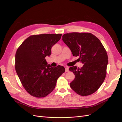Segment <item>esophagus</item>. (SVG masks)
Listing matches in <instances>:
<instances>
[{
  "label": "esophagus",
  "mask_w": 122,
  "mask_h": 122,
  "mask_svg": "<svg viewBox=\"0 0 122 122\" xmlns=\"http://www.w3.org/2000/svg\"><path fill=\"white\" fill-rule=\"evenodd\" d=\"M65 72H69V68H68V67H66V68H65Z\"/></svg>",
  "instance_id": "obj_1"
}]
</instances>
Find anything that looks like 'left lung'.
<instances>
[{
  "instance_id": "8db88e82",
  "label": "left lung",
  "mask_w": 122,
  "mask_h": 122,
  "mask_svg": "<svg viewBox=\"0 0 122 122\" xmlns=\"http://www.w3.org/2000/svg\"><path fill=\"white\" fill-rule=\"evenodd\" d=\"M62 40L74 56L84 65L81 68L71 67L75 75L70 87L81 96L91 95L103 82L108 64L107 52L98 38L89 33H71L63 35Z\"/></svg>"
}]
</instances>
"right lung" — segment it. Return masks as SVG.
<instances>
[{"label": "right lung", "mask_w": 122, "mask_h": 122, "mask_svg": "<svg viewBox=\"0 0 122 122\" xmlns=\"http://www.w3.org/2000/svg\"><path fill=\"white\" fill-rule=\"evenodd\" d=\"M62 34H41L28 37L17 49L15 70L25 89L36 97H44L54 89L64 67H51L45 59Z\"/></svg>", "instance_id": "obj_1"}]
</instances>
